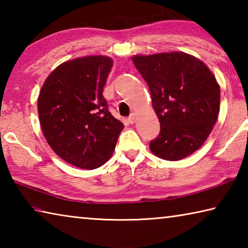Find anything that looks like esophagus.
Returning <instances> with one entry per match:
<instances>
[{"instance_id": "obj_1", "label": "esophagus", "mask_w": 248, "mask_h": 248, "mask_svg": "<svg viewBox=\"0 0 248 248\" xmlns=\"http://www.w3.org/2000/svg\"><path fill=\"white\" fill-rule=\"evenodd\" d=\"M136 118H137L136 114H133V112H132V114L130 115V116H129V118H128L129 123H130V124H134V123H136Z\"/></svg>"}]
</instances>
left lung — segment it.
Instances as JSON below:
<instances>
[{"mask_svg": "<svg viewBox=\"0 0 248 248\" xmlns=\"http://www.w3.org/2000/svg\"><path fill=\"white\" fill-rule=\"evenodd\" d=\"M132 61L148 83L161 124L150 149L166 161L189 156L207 140L220 110V86L199 59L185 52L134 56Z\"/></svg>", "mask_w": 248, "mask_h": 248, "instance_id": "1", "label": "left lung"}]
</instances>
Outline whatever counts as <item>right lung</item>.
<instances>
[{"instance_id":"1","label":"right lung","mask_w":248,"mask_h":248,"mask_svg":"<svg viewBox=\"0 0 248 248\" xmlns=\"http://www.w3.org/2000/svg\"><path fill=\"white\" fill-rule=\"evenodd\" d=\"M111 68L108 57L77 58L54 69L41 87L38 115L46 140L58 156L79 169L105 164L124 129L103 96Z\"/></svg>"}]
</instances>
